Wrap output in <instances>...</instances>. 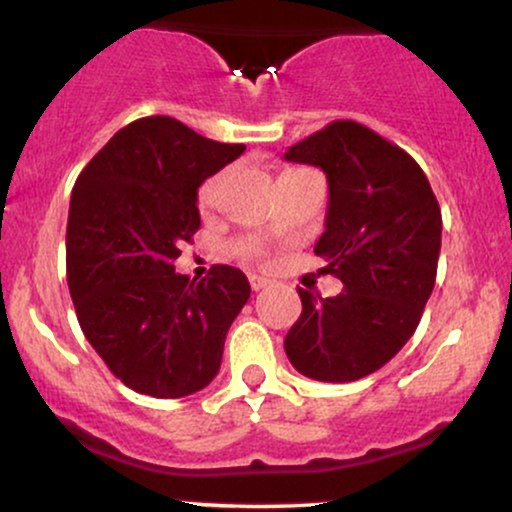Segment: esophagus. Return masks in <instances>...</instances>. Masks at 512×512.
<instances>
[{
  "label": "esophagus",
  "mask_w": 512,
  "mask_h": 512,
  "mask_svg": "<svg viewBox=\"0 0 512 512\" xmlns=\"http://www.w3.org/2000/svg\"><path fill=\"white\" fill-rule=\"evenodd\" d=\"M250 286H252V291H262V289H267V286H269V279H267V276H260V274H250Z\"/></svg>",
  "instance_id": "34e87169"
}]
</instances>
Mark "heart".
Masks as SVG:
<instances>
[{
	"label": "heart",
	"mask_w": 512,
	"mask_h": 512,
	"mask_svg": "<svg viewBox=\"0 0 512 512\" xmlns=\"http://www.w3.org/2000/svg\"><path fill=\"white\" fill-rule=\"evenodd\" d=\"M219 187H221V175H214V178H209L207 182H204L202 190H199V204H202V207H211L216 195H219ZM236 250L240 252V255L255 257L262 252V245L257 243V240H243V243L236 245Z\"/></svg>",
	"instance_id": "heart-1"
}]
</instances>
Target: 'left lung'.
I'll return each instance as SVG.
<instances>
[{"instance_id": "1", "label": "left lung", "mask_w": 512, "mask_h": 512, "mask_svg": "<svg viewBox=\"0 0 512 512\" xmlns=\"http://www.w3.org/2000/svg\"><path fill=\"white\" fill-rule=\"evenodd\" d=\"M286 161L327 175L330 202L315 255L342 279L334 298L298 289L303 313L284 339L293 368L322 383H354L409 342L436 284L438 199L419 163L354 120L293 144Z\"/></svg>"}]
</instances>
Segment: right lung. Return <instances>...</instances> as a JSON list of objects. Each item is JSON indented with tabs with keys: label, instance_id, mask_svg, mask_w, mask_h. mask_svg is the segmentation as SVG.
<instances>
[{
	"label": "right lung",
	"instance_id": "obj_1",
	"mask_svg": "<svg viewBox=\"0 0 512 512\" xmlns=\"http://www.w3.org/2000/svg\"><path fill=\"white\" fill-rule=\"evenodd\" d=\"M243 151L154 115L122 127L76 178L69 293L88 344L134 392L187 397L219 373L248 276L214 264L197 281L173 262L199 228V185Z\"/></svg>",
	"mask_w": 512,
	"mask_h": 512
}]
</instances>
